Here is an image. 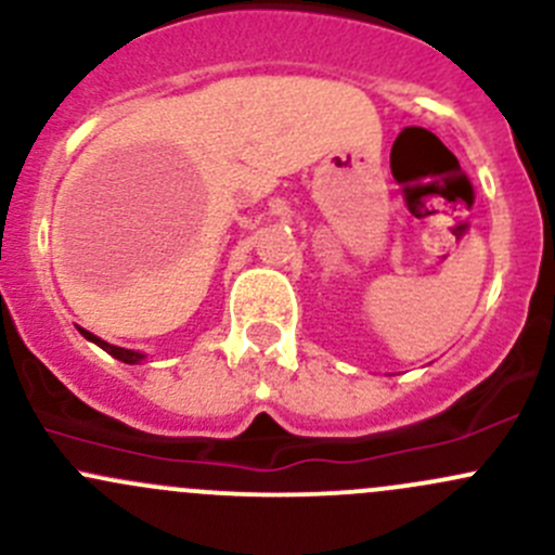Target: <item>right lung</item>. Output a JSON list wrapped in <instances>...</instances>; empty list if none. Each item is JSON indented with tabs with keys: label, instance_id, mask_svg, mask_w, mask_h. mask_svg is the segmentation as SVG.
Segmentation results:
<instances>
[{
	"label": "right lung",
	"instance_id": "obj_1",
	"mask_svg": "<svg viewBox=\"0 0 555 555\" xmlns=\"http://www.w3.org/2000/svg\"><path fill=\"white\" fill-rule=\"evenodd\" d=\"M80 333L86 335L88 340H93V344H96V346H102V349L106 351V354H112V357H115V360L126 362V365H139V362L144 360V354H139V351H131V349H120V346H112V344H106V340L99 338V335L88 333V330H82V327H80Z\"/></svg>",
	"mask_w": 555,
	"mask_h": 555
}]
</instances>
